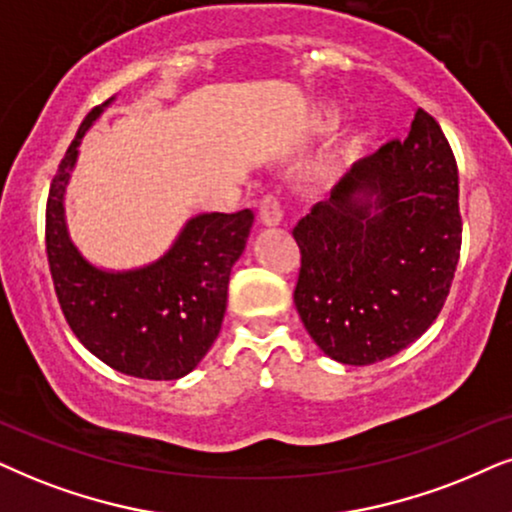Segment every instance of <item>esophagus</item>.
<instances>
[{
  "label": "esophagus",
  "instance_id": "obj_1",
  "mask_svg": "<svg viewBox=\"0 0 512 512\" xmlns=\"http://www.w3.org/2000/svg\"><path fill=\"white\" fill-rule=\"evenodd\" d=\"M260 219L262 224L276 226L283 219V205L281 198L274 196V193H267V196L260 198Z\"/></svg>",
  "mask_w": 512,
  "mask_h": 512
}]
</instances>
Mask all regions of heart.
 Masks as SVG:
<instances>
[{"label":"heart","instance_id":"heart-1","mask_svg":"<svg viewBox=\"0 0 512 512\" xmlns=\"http://www.w3.org/2000/svg\"><path fill=\"white\" fill-rule=\"evenodd\" d=\"M326 120H328V122H333V120H335V113H328V115H326Z\"/></svg>","mask_w":512,"mask_h":512}]
</instances>
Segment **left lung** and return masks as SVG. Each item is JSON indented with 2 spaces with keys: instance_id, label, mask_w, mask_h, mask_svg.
Wrapping results in <instances>:
<instances>
[{
  "instance_id": "obj_1",
  "label": "left lung",
  "mask_w": 512,
  "mask_h": 512,
  "mask_svg": "<svg viewBox=\"0 0 512 512\" xmlns=\"http://www.w3.org/2000/svg\"><path fill=\"white\" fill-rule=\"evenodd\" d=\"M293 236V300L323 354L368 366L420 338L442 312L463 241L458 167L439 122L418 108L406 139L354 165Z\"/></svg>"
}]
</instances>
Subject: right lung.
<instances>
[{
    "mask_svg": "<svg viewBox=\"0 0 512 512\" xmlns=\"http://www.w3.org/2000/svg\"><path fill=\"white\" fill-rule=\"evenodd\" d=\"M103 106L82 120L51 179L44 229L51 281L70 331L94 357L134 378L177 380L200 364L222 331L231 267L255 215L193 217L172 250L144 269L108 274L92 267L68 238L63 193L82 134Z\"/></svg>",
    "mask_w": 512,
    "mask_h": 512,
    "instance_id": "obj_1",
    "label": "right lung"
}]
</instances>
